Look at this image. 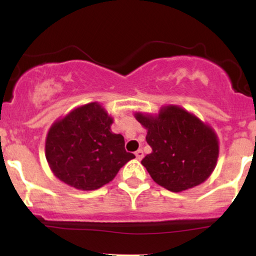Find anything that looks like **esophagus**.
Listing matches in <instances>:
<instances>
[{
    "mask_svg": "<svg viewBox=\"0 0 256 256\" xmlns=\"http://www.w3.org/2000/svg\"><path fill=\"white\" fill-rule=\"evenodd\" d=\"M134 155H136V158H138V160H142L143 156H144V154H143L142 149H138V150L134 152Z\"/></svg>",
    "mask_w": 256,
    "mask_h": 256,
    "instance_id": "esophagus-1",
    "label": "esophagus"
}]
</instances>
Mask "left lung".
<instances>
[{
  "label": "left lung",
  "mask_w": 256,
  "mask_h": 256,
  "mask_svg": "<svg viewBox=\"0 0 256 256\" xmlns=\"http://www.w3.org/2000/svg\"><path fill=\"white\" fill-rule=\"evenodd\" d=\"M148 130L152 152L142 160L155 183L173 192L200 185L212 174L219 142L210 126L178 106H166L158 116L136 113Z\"/></svg>",
  "instance_id": "left-lung-1"
}]
</instances>
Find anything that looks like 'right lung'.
<instances>
[{"label":"right lung","mask_w":256,"mask_h":256,"mask_svg":"<svg viewBox=\"0 0 256 256\" xmlns=\"http://www.w3.org/2000/svg\"><path fill=\"white\" fill-rule=\"evenodd\" d=\"M112 124L113 118L98 102L55 122L46 140V158L55 177L86 192L113 180L134 155L125 150L124 137L110 131Z\"/></svg>","instance_id":"obj_1"}]
</instances>
